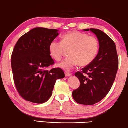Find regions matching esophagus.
<instances>
[{
	"label": "esophagus",
	"instance_id": "obj_1",
	"mask_svg": "<svg viewBox=\"0 0 128 128\" xmlns=\"http://www.w3.org/2000/svg\"><path fill=\"white\" fill-rule=\"evenodd\" d=\"M64 74H65V76L68 77V76H70L71 73H70V72H64Z\"/></svg>",
	"mask_w": 128,
	"mask_h": 128
}]
</instances>
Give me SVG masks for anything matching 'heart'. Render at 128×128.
Returning <instances> with one entry per match:
<instances>
[{
  "mask_svg": "<svg viewBox=\"0 0 128 128\" xmlns=\"http://www.w3.org/2000/svg\"><path fill=\"white\" fill-rule=\"evenodd\" d=\"M98 41L94 36H89L84 32L71 31L61 36V41L54 40L49 45V52L54 60L62 59L64 49L70 48L69 57L60 64L59 67L66 70L78 64L81 66L88 65L94 60L98 50Z\"/></svg>",
  "mask_w": 128,
  "mask_h": 128,
  "instance_id": "heart-1",
  "label": "heart"
}]
</instances>
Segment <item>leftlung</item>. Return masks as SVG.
Masks as SVG:
<instances>
[{
    "instance_id": "obj_1",
    "label": "left lung",
    "mask_w": 128,
    "mask_h": 128,
    "mask_svg": "<svg viewBox=\"0 0 128 128\" xmlns=\"http://www.w3.org/2000/svg\"><path fill=\"white\" fill-rule=\"evenodd\" d=\"M97 36L99 50L90 64L77 72L75 76L80 80V86L72 92L78 104L93 105L106 96L114 82L118 68V57L113 40L98 29H84Z\"/></svg>"
}]
</instances>
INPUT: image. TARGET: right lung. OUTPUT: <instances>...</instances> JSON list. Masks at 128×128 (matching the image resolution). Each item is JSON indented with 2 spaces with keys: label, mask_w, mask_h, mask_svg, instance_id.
<instances>
[{
  "label": "right lung",
  "mask_w": 128,
  "mask_h": 128,
  "mask_svg": "<svg viewBox=\"0 0 128 128\" xmlns=\"http://www.w3.org/2000/svg\"><path fill=\"white\" fill-rule=\"evenodd\" d=\"M59 35L56 29L34 28L19 38L12 54L13 80L26 100L42 104L52 95L56 80L64 77L60 68H46L54 64L49 45Z\"/></svg>",
  "instance_id": "add662e5"
}]
</instances>
